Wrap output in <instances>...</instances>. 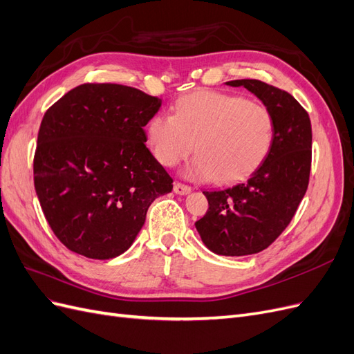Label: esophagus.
<instances>
[{"instance_id":"esophagus-1","label":"esophagus","mask_w":354,"mask_h":354,"mask_svg":"<svg viewBox=\"0 0 354 354\" xmlns=\"http://www.w3.org/2000/svg\"><path fill=\"white\" fill-rule=\"evenodd\" d=\"M174 192H176L177 195H189L190 192H192V189H190L189 186H186V185L176 183V185H174Z\"/></svg>"}]
</instances>
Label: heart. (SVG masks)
<instances>
[{"label":"heart","instance_id":"obj_1","mask_svg":"<svg viewBox=\"0 0 354 354\" xmlns=\"http://www.w3.org/2000/svg\"><path fill=\"white\" fill-rule=\"evenodd\" d=\"M276 122L264 104L214 90L180 97L174 115L158 113L147 127L149 145L164 167H174L192 151L198 155L185 174L216 177L220 183L243 178L259 167L274 140Z\"/></svg>","mask_w":354,"mask_h":354}]
</instances>
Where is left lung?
Masks as SVG:
<instances>
[{
  "label": "left lung",
  "instance_id": "8db88e82",
  "mask_svg": "<svg viewBox=\"0 0 354 354\" xmlns=\"http://www.w3.org/2000/svg\"><path fill=\"white\" fill-rule=\"evenodd\" d=\"M230 87L251 91L276 122L269 153L242 183L208 190V211L195 223L199 236L217 255L242 257L266 250L291 223L308 186L312 124L291 94L257 80H234Z\"/></svg>",
  "mask_w": 354,
  "mask_h": 354
}]
</instances>
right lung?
I'll return each mask as SVG.
<instances>
[{
  "instance_id": "obj_1",
  "label": "right lung",
  "mask_w": 354,
  "mask_h": 354,
  "mask_svg": "<svg viewBox=\"0 0 354 354\" xmlns=\"http://www.w3.org/2000/svg\"><path fill=\"white\" fill-rule=\"evenodd\" d=\"M160 99L120 84H82L46 112L34 156L42 212L68 250L94 260L125 252L147 208L173 190L146 147Z\"/></svg>"
}]
</instances>
